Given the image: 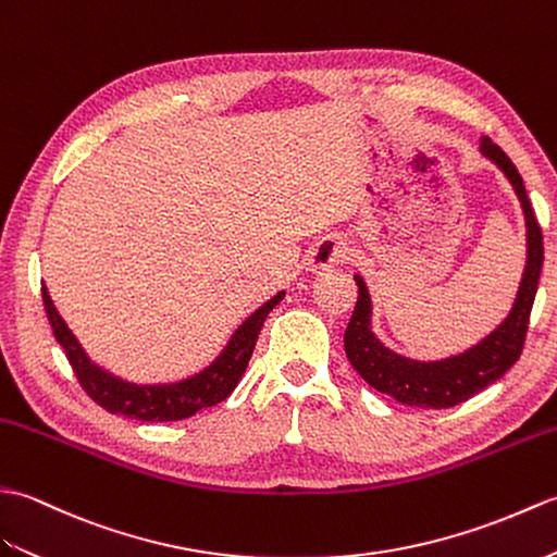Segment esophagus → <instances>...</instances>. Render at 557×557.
Listing matches in <instances>:
<instances>
[{"label": "esophagus", "mask_w": 557, "mask_h": 557, "mask_svg": "<svg viewBox=\"0 0 557 557\" xmlns=\"http://www.w3.org/2000/svg\"><path fill=\"white\" fill-rule=\"evenodd\" d=\"M345 259H348V247L341 243L324 240V243H319L317 250L312 252L310 267H312V271H319V269H326L333 264H341V262H345Z\"/></svg>", "instance_id": "obj_1"}]
</instances>
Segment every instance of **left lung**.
<instances>
[{
    "mask_svg": "<svg viewBox=\"0 0 557 557\" xmlns=\"http://www.w3.org/2000/svg\"><path fill=\"white\" fill-rule=\"evenodd\" d=\"M479 152L510 181L517 200L522 205L527 226L524 274L508 317L496 329L486 333L472 348L457 355L441 357V360H412V357L395 352L379 341L372 329V295H369L364 278L355 274L360 295H357L350 324L345 329V355L369 386L410 407L446 410V407L460 405L491 386L493 381H498L522 355L531 305L536 298L543 267V236L527 197L524 181L510 162V157L491 138H481Z\"/></svg>",
    "mask_w": 557,
    "mask_h": 557,
    "instance_id": "1",
    "label": "left lung"
}]
</instances>
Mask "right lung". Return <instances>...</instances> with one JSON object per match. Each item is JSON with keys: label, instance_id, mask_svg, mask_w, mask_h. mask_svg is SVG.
<instances>
[{"label": "right lung", "instance_id": "obj_1", "mask_svg": "<svg viewBox=\"0 0 557 557\" xmlns=\"http://www.w3.org/2000/svg\"><path fill=\"white\" fill-rule=\"evenodd\" d=\"M286 298V290H278L274 298H269L264 305L240 321L238 329L231 333L224 348L214 357L212 362L178 381H164V383H135L128 379H121L114 372H109L102 364L90 360L78 338L57 307L49 298L47 286H42V300L45 310L52 324L57 343L64 348L69 362L76 372L81 386L90 398L104 407L111 414H123L128 419H138V422H176V419L193 417L195 412L212 407L221 400H226L238 386L240 376L245 374V367L250 362V355L255 350V343L262 329L267 314Z\"/></svg>", "mask_w": 557, "mask_h": 557}]
</instances>
